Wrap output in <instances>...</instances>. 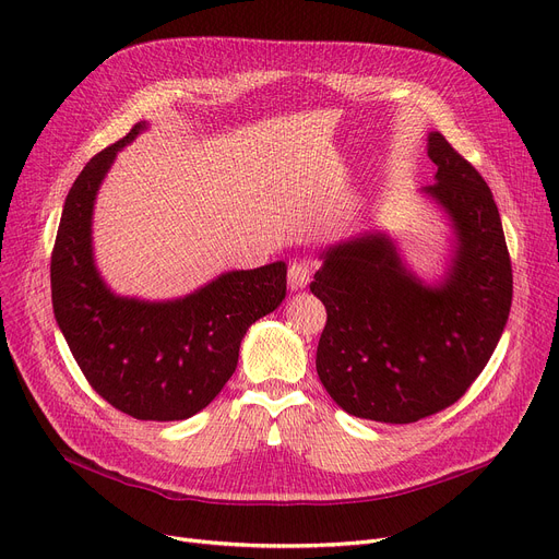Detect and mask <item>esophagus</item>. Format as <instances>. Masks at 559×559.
Masks as SVG:
<instances>
[{
  "mask_svg": "<svg viewBox=\"0 0 559 559\" xmlns=\"http://www.w3.org/2000/svg\"><path fill=\"white\" fill-rule=\"evenodd\" d=\"M312 262L310 260H295L289 264L287 270V287L292 292H299L304 287H308L310 278H312Z\"/></svg>",
  "mask_w": 559,
  "mask_h": 559,
  "instance_id": "34e87169",
  "label": "esophagus"
}]
</instances>
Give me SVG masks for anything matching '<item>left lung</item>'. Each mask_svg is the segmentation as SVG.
<instances>
[{
	"label": "left lung",
	"mask_w": 559,
	"mask_h": 559,
	"mask_svg": "<svg viewBox=\"0 0 559 559\" xmlns=\"http://www.w3.org/2000/svg\"><path fill=\"white\" fill-rule=\"evenodd\" d=\"M435 183L419 190L451 228L447 270L426 281L388 233L319 251L310 283L329 321L317 346L321 385L344 413L413 424L453 405L503 335L512 264L491 190L447 138L428 133Z\"/></svg>",
	"instance_id": "1"
}]
</instances>
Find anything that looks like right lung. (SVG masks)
Here are the masks:
<instances>
[{"instance_id": "1", "label": "right lung", "mask_w": 559, "mask_h": 559, "mask_svg": "<svg viewBox=\"0 0 559 559\" xmlns=\"http://www.w3.org/2000/svg\"><path fill=\"white\" fill-rule=\"evenodd\" d=\"M138 122L76 176L51 251V304L87 383L124 415L181 421L209 405L240 358L249 326L285 299L283 260L233 270L179 299L144 301L115 295L95 262L93 213L117 152L133 142Z\"/></svg>"}]
</instances>
